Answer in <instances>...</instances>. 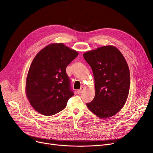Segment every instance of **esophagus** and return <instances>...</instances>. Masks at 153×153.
I'll list each match as a JSON object with an SVG mask.
<instances>
[{"mask_svg": "<svg viewBox=\"0 0 153 153\" xmlns=\"http://www.w3.org/2000/svg\"><path fill=\"white\" fill-rule=\"evenodd\" d=\"M84 87H82L81 88V89H78V91H77V93L78 94H80V93H82V91H84Z\"/></svg>", "mask_w": 153, "mask_h": 153, "instance_id": "obj_1", "label": "esophagus"}]
</instances>
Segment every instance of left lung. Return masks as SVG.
Masks as SVG:
<instances>
[{
	"instance_id": "1",
	"label": "left lung",
	"mask_w": 153,
	"mask_h": 153,
	"mask_svg": "<svg viewBox=\"0 0 153 153\" xmlns=\"http://www.w3.org/2000/svg\"><path fill=\"white\" fill-rule=\"evenodd\" d=\"M91 67L95 82V96L87 106L100 118L113 116L127 100L130 76L128 64L121 52L105 46L84 54Z\"/></svg>"
}]
</instances>
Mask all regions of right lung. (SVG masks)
Listing matches in <instances>:
<instances>
[{
	"label": "right lung",
	"mask_w": 153,
	"mask_h": 153,
	"mask_svg": "<svg viewBox=\"0 0 153 153\" xmlns=\"http://www.w3.org/2000/svg\"><path fill=\"white\" fill-rule=\"evenodd\" d=\"M62 43L51 44L36 55L26 80V94L37 112L53 115L66 106L74 95L66 69L78 56Z\"/></svg>",
	"instance_id": "1"
}]
</instances>
